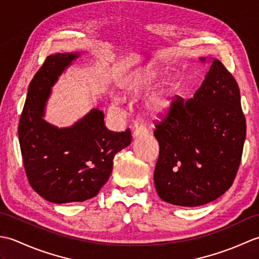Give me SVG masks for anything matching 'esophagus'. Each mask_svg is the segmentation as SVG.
Returning <instances> with one entry per match:
<instances>
[{
  "instance_id": "34e87169",
  "label": "esophagus",
  "mask_w": 259,
  "mask_h": 259,
  "mask_svg": "<svg viewBox=\"0 0 259 259\" xmlns=\"http://www.w3.org/2000/svg\"><path fill=\"white\" fill-rule=\"evenodd\" d=\"M148 134H149V131H148V129L146 128V126L144 125H140V126H136V129L134 130V139H137L139 138V137H142V136H147Z\"/></svg>"
}]
</instances>
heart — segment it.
<instances>
[{
    "label": "heart",
    "mask_w": 259,
    "mask_h": 259,
    "mask_svg": "<svg viewBox=\"0 0 259 259\" xmlns=\"http://www.w3.org/2000/svg\"><path fill=\"white\" fill-rule=\"evenodd\" d=\"M164 73V68L157 62H147L133 70H129L119 79L118 91L123 96H137L152 87ZM179 96V82L177 76L169 74L159 82L158 85L148 95L144 101L145 111L153 118L167 115ZM122 99L113 96L110 101V109L119 110Z\"/></svg>",
    "instance_id": "1"
}]
</instances>
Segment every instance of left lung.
I'll list each match as a JSON object with an SVG mask.
<instances>
[{
	"mask_svg": "<svg viewBox=\"0 0 259 259\" xmlns=\"http://www.w3.org/2000/svg\"><path fill=\"white\" fill-rule=\"evenodd\" d=\"M156 128L160 151L155 186L163 201L197 207L230 188L243 155L246 120L237 82L219 60H211L194 97L186 102L178 98Z\"/></svg>",
	"mask_w": 259,
	"mask_h": 259,
	"instance_id": "left-lung-1",
	"label": "left lung"
}]
</instances>
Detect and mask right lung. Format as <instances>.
<instances>
[{
    "mask_svg": "<svg viewBox=\"0 0 259 259\" xmlns=\"http://www.w3.org/2000/svg\"><path fill=\"white\" fill-rule=\"evenodd\" d=\"M80 52L48 57L27 89L19 123L25 172L32 188L53 203L84 201L107 183L115 153L131 144L130 130L113 133L104 125V113L92 109L67 128L45 119L47 101L59 76Z\"/></svg>",
    "mask_w": 259,
    "mask_h": 259,
    "instance_id": "right-lung-1",
    "label": "right lung"
}]
</instances>
